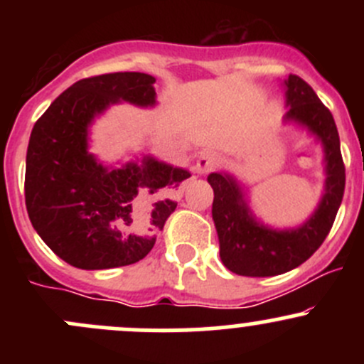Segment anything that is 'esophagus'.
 Listing matches in <instances>:
<instances>
[{
    "label": "esophagus",
    "instance_id": "esophagus-1",
    "mask_svg": "<svg viewBox=\"0 0 364 364\" xmlns=\"http://www.w3.org/2000/svg\"><path fill=\"white\" fill-rule=\"evenodd\" d=\"M213 165H215V155L209 151H204L200 153V156L197 159L196 161V172L197 174H205V172H209L213 168Z\"/></svg>",
    "mask_w": 364,
    "mask_h": 364
}]
</instances>
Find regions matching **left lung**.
<instances>
[{
	"label": "left lung",
	"mask_w": 364,
	"mask_h": 364,
	"mask_svg": "<svg viewBox=\"0 0 364 364\" xmlns=\"http://www.w3.org/2000/svg\"><path fill=\"white\" fill-rule=\"evenodd\" d=\"M285 123L304 128L324 149V193L310 218L294 229H273L255 218L243 186L232 174L211 172L208 183L215 192L213 222L220 241L223 266L241 277H277L301 266L324 243L343 199L345 165L340 137L329 109L301 77L284 80Z\"/></svg>",
	"instance_id": "left-lung-1"
}]
</instances>
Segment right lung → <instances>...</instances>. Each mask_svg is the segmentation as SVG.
Returning a JSON list of instances; mask_svg holds the SVG:
<instances>
[{"mask_svg": "<svg viewBox=\"0 0 364 364\" xmlns=\"http://www.w3.org/2000/svg\"><path fill=\"white\" fill-rule=\"evenodd\" d=\"M155 77L116 72L77 80L42 114L26 155L24 196L33 227L60 259L79 269H111L144 259L178 203L146 197L190 178L155 156L107 167L90 153V127L111 105H156Z\"/></svg>", "mask_w": 364, "mask_h": 364, "instance_id": "add662e5", "label": "right lung"}]
</instances>
